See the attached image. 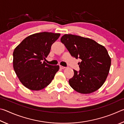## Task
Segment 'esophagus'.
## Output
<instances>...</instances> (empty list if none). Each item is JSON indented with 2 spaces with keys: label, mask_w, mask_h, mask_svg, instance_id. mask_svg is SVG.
<instances>
[{
  "label": "esophagus",
  "mask_w": 124,
  "mask_h": 124,
  "mask_svg": "<svg viewBox=\"0 0 124 124\" xmlns=\"http://www.w3.org/2000/svg\"><path fill=\"white\" fill-rule=\"evenodd\" d=\"M60 68L62 69H65L66 68H65V67H64V66H62L60 65Z\"/></svg>",
  "instance_id": "34e87169"
}]
</instances>
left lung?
<instances>
[{
  "mask_svg": "<svg viewBox=\"0 0 124 124\" xmlns=\"http://www.w3.org/2000/svg\"><path fill=\"white\" fill-rule=\"evenodd\" d=\"M71 55L82 60L79 72L69 79L70 85L81 94H90L98 90L106 81L111 65V59L103 46L92 39L65 34L60 39Z\"/></svg>",
  "mask_w": 124,
  "mask_h": 124,
  "instance_id": "1",
  "label": "left lung"
}]
</instances>
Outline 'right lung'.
<instances>
[{"label": "right lung", "instance_id": "right-lung-1", "mask_svg": "<svg viewBox=\"0 0 124 124\" xmlns=\"http://www.w3.org/2000/svg\"><path fill=\"white\" fill-rule=\"evenodd\" d=\"M60 34L42 32L25 38L14 49L13 67L23 85L31 90H40L51 83L59 65L42 60L48 55L53 43Z\"/></svg>", "mask_w": 124, "mask_h": 124}]
</instances>
